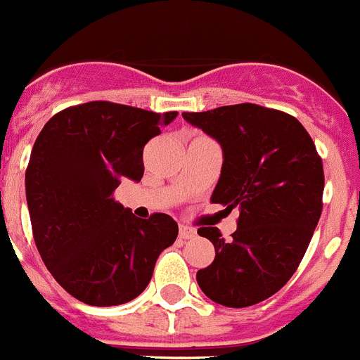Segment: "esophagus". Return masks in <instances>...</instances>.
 <instances>
[{
	"mask_svg": "<svg viewBox=\"0 0 360 360\" xmlns=\"http://www.w3.org/2000/svg\"><path fill=\"white\" fill-rule=\"evenodd\" d=\"M178 236H180V239H193V237H196V230L182 225L180 230H178Z\"/></svg>",
	"mask_w": 360,
	"mask_h": 360,
	"instance_id": "1",
	"label": "esophagus"
}]
</instances>
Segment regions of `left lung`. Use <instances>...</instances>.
<instances>
[{"mask_svg": "<svg viewBox=\"0 0 360 360\" xmlns=\"http://www.w3.org/2000/svg\"><path fill=\"white\" fill-rule=\"evenodd\" d=\"M182 115L223 150L210 202L239 209L230 240L216 226L198 229L216 250L198 285L219 305L250 307L280 291L307 252L323 209L321 158L285 112L240 103Z\"/></svg>", "mask_w": 360, "mask_h": 360, "instance_id": "8db88e82", "label": "left lung"}]
</instances>
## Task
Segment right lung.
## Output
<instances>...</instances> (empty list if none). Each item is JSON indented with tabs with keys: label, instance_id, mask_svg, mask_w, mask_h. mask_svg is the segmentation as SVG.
Returning a JSON list of instances; mask_svg holds the SVG:
<instances>
[{
	"label": "right lung",
	"instance_id": "1",
	"mask_svg": "<svg viewBox=\"0 0 360 360\" xmlns=\"http://www.w3.org/2000/svg\"><path fill=\"white\" fill-rule=\"evenodd\" d=\"M176 115L91 101L53 115L35 141L25 176L35 245L53 278L87 305L137 298L176 239L171 216L139 219L114 200L123 178H143L144 146Z\"/></svg>",
	"mask_w": 360,
	"mask_h": 360
}]
</instances>
